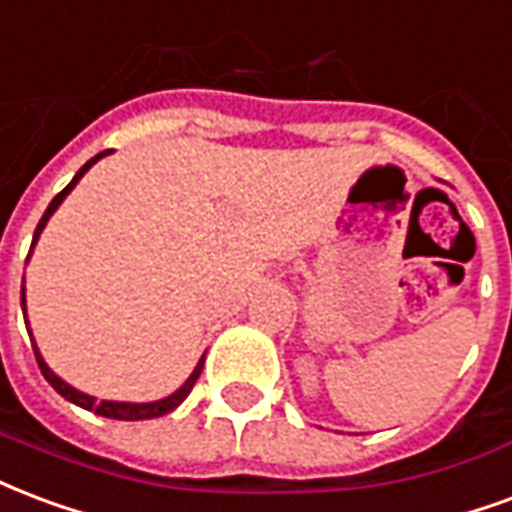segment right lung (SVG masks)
<instances>
[{
	"instance_id": "1",
	"label": "right lung",
	"mask_w": 512,
	"mask_h": 512,
	"mask_svg": "<svg viewBox=\"0 0 512 512\" xmlns=\"http://www.w3.org/2000/svg\"><path fill=\"white\" fill-rule=\"evenodd\" d=\"M105 154H108V151H100L97 157H92V160L86 162V165H83V168L78 170V173H75V179L70 181V184H67V187H64L62 192H59V195H56L54 200H51V203H48L43 219H40V225H37V230H34L32 249H34V244H37V238H40V233H43L45 222L51 219V214H54L56 208L62 206V200L67 198L70 192H73L75 184H78V181L83 179V173L92 168L94 162L102 160ZM32 249H29V255H32ZM26 260H29V257H26ZM21 309H24V312H26L24 285H21ZM32 347H34V358H37V366H40V372H43L45 380L51 382V388H54V391L59 393V396H64V399H67V401H73V404H78V407H83V410H92V412H97V415H102V418H113V420H149V418H160V415H168V412H173V410H176V407H179L181 401H184L189 396V391H192V385L198 382L200 372H203V361H206V355H203V358H200V361H198V366H195V372L189 374L187 382H184V385H181V388L176 393H170V396H165V399H160V401L132 404V401H105V399L97 401V399H94V396H89V393L75 391L73 385H67V382L62 380V377H56V374L51 372V369H48V363L43 361V355H40V350H37V344H34V339H32Z\"/></svg>"
}]
</instances>
